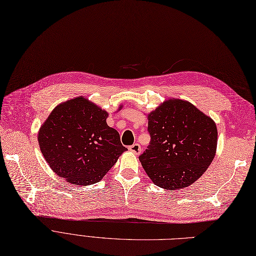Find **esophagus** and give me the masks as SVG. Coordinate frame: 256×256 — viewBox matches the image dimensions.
<instances>
[{"label": "esophagus", "mask_w": 256, "mask_h": 256, "mask_svg": "<svg viewBox=\"0 0 256 256\" xmlns=\"http://www.w3.org/2000/svg\"><path fill=\"white\" fill-rule=\"evenodd\" d=\"M129 150L132 153H134V154L138 155V154L140 153V146L138 144H133L132 146H130V147H129Z\"/></svg>", "instance_id": "34e87169"}]
</instances>
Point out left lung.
<instances>
[{
	"mask_svg": "<svg viewBox=\"0 0 256 256\" xmlns=\"http://www.w3.org/2000/svg\"><path fill=\"white\" fill-rule=\"evenodd\" d=\"M148 131L150 144L138 158L150 179L164 190L192 184L216 155V123L188 101H164L148 114Z\"/></svg>",
	"mask_w": 256,
	"mask_h": 256,
	"instance_id": "1",
	"label": "left lung"
}]
</instances>
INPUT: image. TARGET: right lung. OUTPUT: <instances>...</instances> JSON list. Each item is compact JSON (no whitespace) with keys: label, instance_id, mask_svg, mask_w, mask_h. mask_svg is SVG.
Wrapping results in <instances>:
<instances>
[{"label":"right lung","instance_id":"add662e5","mask_svg":"<svg viewBox=\"0 0 256 256\" xmlns=\"http://www.w3.org/2000/svg\"><path fill=\"white\" fill-rule=\"evenodd\" d=\"M107 112L83 96L54 108L38 131V144L59 177L72 184H94L127 151L118 132L107 125Z\"/></svg>","mask_w":256,"mask_h":256}]
</instances>
